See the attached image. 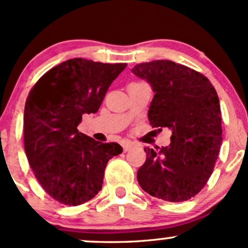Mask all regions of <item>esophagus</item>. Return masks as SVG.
Returning <instances> with one entry per match:
<instances>
[{
	"mask_svg": "<svg viewBox=\"0 0 248 248\" xmlns=\"http://www.w3.org/2000/svg\"><path fill=\"white\" fill-rule=\"evenodd\" d=\"M122 148H124V152L127 153V152H129L130 149H132L133 144L130 143V142H124V143H122Z\"/></svg>",
	"mask_w": 248,
	"mask_h": 248,
	"instance_id": "obj_1",
	"label": "esophagus"
}]
</instances>
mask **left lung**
I'll use <instances>...</instances> for the list:
<instances>
[{
  "label": "left lung",
  "mask_w": 248,
  "mask_h": 248,
  "mask_svg": "<svg viewBox=\"0 0 248 248\" xmlns=\"http://www.w3.org/2000/svg\"><path fill=\"white\" fill-rule=\"evenodd\" d=\"M132 72L155 93L148 110L150 124L172 133L168 147L144 148L147 158L138 170L139 184L153 197L187 201L209 181L220 150L217 92L202 73L171 61L142 62Z\"/></svg>",
  "instance_id": "1"
}]
</instances>
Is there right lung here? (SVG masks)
<instances>
[{
    "instance_id": "1",
    "label": "right lung",
    "mask_w": 248,
    "mask_h": 248,
    "mask_svg": "<svg viewBox=\"0 0 248 248\" xmlns=\"http://www.w3.org/2000/svg\"><path fill=\"white\" fill-rule=\"evenodd\" d=\"M127 64L84 58L62 62L41 77L24 108V149L43 189L59 203L76 206L101 190L105 168L122 153L77 129L82 115L98 112L108 87Z\"/></svg>"
}]
</instances>
